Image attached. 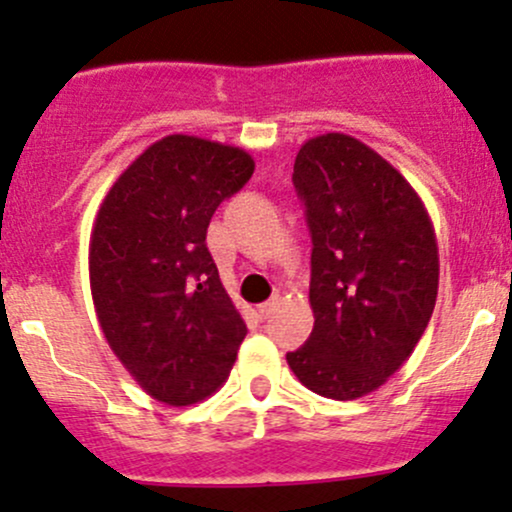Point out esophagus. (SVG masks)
I'll return each mask as SVG.
<instances>
[{
	"label": "esophagus",
	"instance_id": "esophagus-1",
	"mask_svg": "<svg viewBox=\"0 0 512 512\" xmlns=\"http://www.w3.org/2000/svg\"><path fill=\"white\" fill-rule=\"evenodd\" d=\"M275 304H277V299H270V302H262V304H257V314H260L262 319H265V317H270V312H272V309H275Z\"/></svg>",
	"mask_w": 512,
	"mask_h": 512
}]
</instances>
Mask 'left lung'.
<instances>
[{
    "label": "left lung",
    "instance_id": "left-lung-1",
    "mask_svg": "<svg viewBox=\"0 0 512 512\" xmlns=\"http://www.w3.org/2000/svg\"><path fill=\"white\" fill-rule=\"evenodd\" d=\"M292 180L314 245V329L287 364L314 394L359 399L399 371L426 332L436 232L409 180L347 133L309 138Z\"/></svg>",
    "mask_w": 512,
    "mask_h": 512
}]
</instances>
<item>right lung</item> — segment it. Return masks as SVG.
Here are the masks:
<instances>
[{
  "mask_svg": "<svg viewBox=\"0 0 512 512\" xmlns=\"http://www.w3.org/2000/svg\"><path fill=\"white\" fill-rule=\"evenodd\" d=\"M252 170L242 148L173 133L133 160L98 208L89 245L98 324L138 386L168 406L215 394L247 334L205 235Z\"/></svg>",
  "mask_w": 512,
  "mask_h": 512,
  "instance_id": "1",
  "label": "right lung"
}]
</instances>
